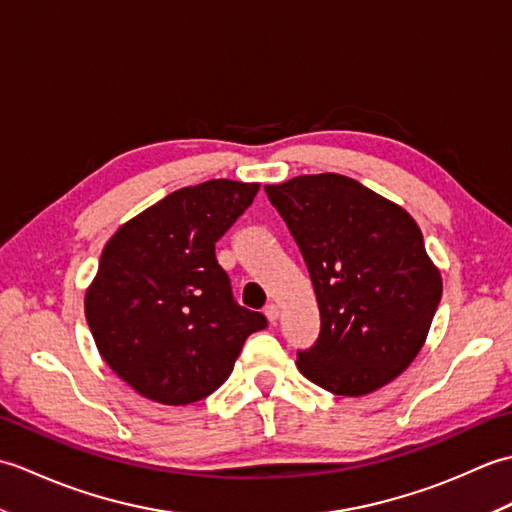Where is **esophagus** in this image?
I'll use <instances>...</instances> for the list:
<instances>
[{"label": "esophagus", "instance_id": "obj_1", "mask_svg": "<svg viewBox=\"0 0 512 512\" xmlns=\"http://www.w3.org/2000/svg\"><path fill=\"white\" fill-rule=\"evenodd\" d=\"M264 314H266L270 323H275L279 319V308L275 306V303H268V306L264 308Z\"/></svg>", "mask_w": 512, "mask_h": 512}]
</instances>
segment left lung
<instances>
[{
	"label": "left lung",
	"instance_id": "8db88e82",
	"mask_svg": "<svg viewBox=\"0 0 512 512\" xmlns=\"http://www.w3.org/2000/svg\"><path fill=\"white\" fill-rule=\"evenodd\" d=\"M303 255L321 312L299 372L336 396L391 383L422 350L442 297L416 220L341 173L266 184Z\"/></svg>",
	"mask_w": 512,
	"mask_h": 512
}]
</instances>
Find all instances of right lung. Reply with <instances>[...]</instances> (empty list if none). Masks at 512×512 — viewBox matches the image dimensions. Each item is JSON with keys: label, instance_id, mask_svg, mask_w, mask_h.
<instances>
[{"label": "right lung", "instance_id": "obj_1", "mask_svg": "<svg viewBox=\"0 0 512 512\" xmlns=\"http://www.w3.org/2000/svg\"><path fill=\"white\" fill-rule=\"evenodd\" d=\"M259 191L257 182L184 187L125 222L105 244L85 292L103 361L162 405L202 400L231 376L244 341L268 321L233 299L215 242Z\"/></svg>", "mask_w": 512, "mask_h": 512}]
</instances>
